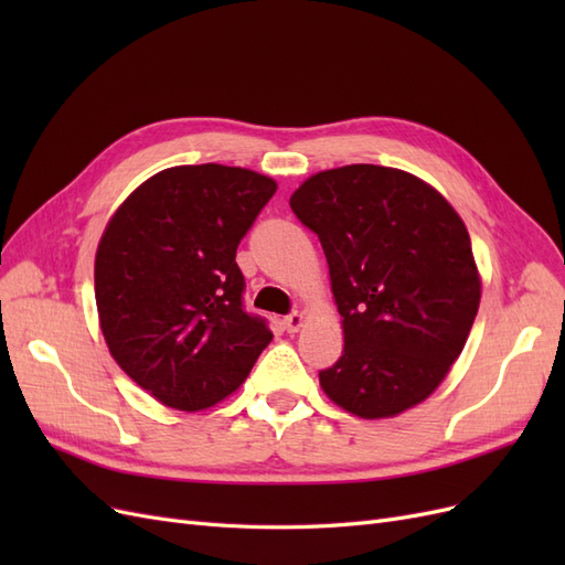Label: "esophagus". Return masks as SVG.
Wrapping results in <instances>:
<instances>
[{
  "instance_id": "34e87169",
  "label": "esophagus",
  "mask_w": 565,
  "mask_h": 565,
  "mask_svg": "<svg viewBox=\"0 0 565 565\" xmlns=\"http://www.w3.org/2000/svg\"><path fill=\"white\" fill-rule=\"evenodd\" d=\"M285 330L287 332H297L299 328H301V322H303V313L301 311H292L289 316H285Z\"/></svg>"
}]
</instances>
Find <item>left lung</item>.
<instances>
[{
    "label": "left lung",
    "instance_id": "8db88e82",
    "mask_svg": "<svg viewBox=\"0 0 565 565\" xmlns=\"http://www.w3.org/2000/svg\"><path fill=\"white\" fill-rule=\"evenodd\" d=\"M289 207L318 235L344 318L322 391L365 419L431 396L481 301L469 233L448 200L401 169L349 164L303 181Z\"/></svg>",
    "mask_w": 565,
    "mask_h": 565
}]
</instances>
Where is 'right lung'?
Instances as JSON below:
<instances>
[{
	"label": "right lung",
	"mask_w": 565,
	"mask_h": 565,
	"mask_svg": "<svg viewBox=\"0 0 565 565\" xmlns=\"http://www.w3.org/2000/svg\"><path fill=\"white\" fill-rule=\"evenodd\" d=\"M276 188L249 169L183 164L110 218L94 266L100 330L160 403L195 413L224 401L273 339L268 320L245 311L235 252Z\"/></svg>",
	"instance_id": "right-lung-1"
}]
</instances>
